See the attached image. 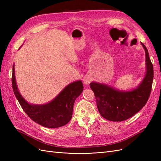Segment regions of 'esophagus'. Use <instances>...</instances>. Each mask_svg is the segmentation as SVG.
Wrapping results in <instances>:
<instances>
[{
    "instance_id": "1",
    "label": "esophagus",
    "mask_w": 161,
    "mask_h": 161,
    "mask_svg": "<svg viewBox=\"0 0 161 161\" xmlns=\"http://www.w3.org/2000/svg\"><path fill=\"white\" fill-rule=\"evenodd\" d=\"M91 80H92V78L89 75H86L83 79V82H84V84L86 85H89Z\"/></svg>"
}]
</instances>
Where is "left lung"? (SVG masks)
Segmentation results:
<instances>
[{"instance_id": "obj_1", "label": "left lung", "mask_w": 161, "mask_h": 161, "mask_svg": "<svg viewBox=\"0 0 161 161\" xmlns=\"http://www.w3.org/2000/svg\"><path fill=\"white\" fill-rule=\"evenodd\" d=\"M141 43L145 50L147 72L137 88L130 91H121L105 84L95 82L90 83L99 112L106 119L124 121L137 114L147 103L152 89L154 71L147 48Z\"/></svg>"}]
</instances>
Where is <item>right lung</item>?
Returning a JSON list of instances; mask_svg holds the SVG:
<instances>
[{"label": "right lung", "instance_id": "add662e5", "mask_svg": "<svg viewBox=\"0 0 161 161\" xmlns=\"http://www.w3.org/2000/svg\"><path fill=\"white\" fill-rule=\"evenodd\" d=\"M12 85L14 93L23 111L30 118L43 127L59 128L68 124L72 116L73 105L76 99L83 91L81 80H77L67 85L50 103L43 105L30 104L19 92L13 66Z\"/></svg>", "mask_w": 161, "mask_h": 161}]
</instances>
